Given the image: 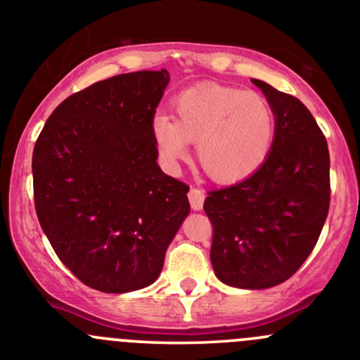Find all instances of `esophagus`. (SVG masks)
<instances>
[{
  "mask_svg": "<svg viewBox=\"0 0 360 360\" xmlns=\"http://www.w3.org/2000/svg\"><path fill=\"white\" fill-rule=\"evenodd\" d=\"M189 203L191 207L195 209V211H200V209L203 207V200H205V193H203L202 189H198V187H191L189 191Z\"/></svg>",
  "mask_w": 360,
  "mask_h": 360,
  "instance_id": "1",
  "label": "esophagus"
}]
</instances>
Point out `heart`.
I'll use <instances>...</instances> for the list:
<instances>
[{"label":"heart","instance_id":"heart-1","mask_svg":"<svg viewBox=\"0 0 360 360\" xmlns=\"http://www.w3.org/2000/svg\"><path fill=\"white\" fill-rule=\"evenodd\" d=\"M174 120L153 119L151 131L162 160L174 167L196 142L202 169L219 184L249 178L269 157L276 136L274 110L265 97L241 88L202 84L173 101Z\"/></svg>","mask_w":360,"mask_h":360}]
</instances>
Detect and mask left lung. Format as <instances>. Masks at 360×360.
<instances>
[{
	"label": "left lung",
	"instance_id": "1",
	"mask_svg": "<svg viewBox=\"0 0 360 360\" xmlns=\"http://www.w3.org/2000/svg\"><path fill=\"white\" fill-rule=\"evenodd\" d=\"M276 115L269 157L249 178L209 191L211 263L225 285L276 287L297 272L316 247L330 209V153L308 108L252 79Z\"/></svg>",
	"mask_w": 360,
	"mask_h": 360
}]
</instances>
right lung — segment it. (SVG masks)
Returning a JSON list of instances; mask_svg holds the SVG:
<instances>
[{
    "mask_svg": "<svg viewBox=\"0 0 360 360\" xmlns=\"http://www.w3.org/2000/svg\"><path fill=\"white\" fill-rule=\"evenodd\" d=\"M169 72L120 73L53 110L32 155L41 229L72 274L106 294L151 285L189 214L162 173L151 124Z\"/></svg>",
    "mask_w": 360,
    "mask_h": 360,
    "instance_id": "right-lung-1",
    "label": "right lung"
}]
</instances>
